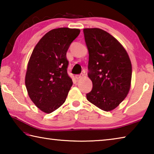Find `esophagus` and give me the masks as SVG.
I'll return each instance as SVG.
<instances>
[{"label":"esophagus","mask_w":154,"mask_h":154,"mask_svg":"<svg viewBox=\"0 0 154 154\" xmlns=\"http://www.w3.org/2000/svg\"><path fill=\"white\" fill-rule=\"evenodd\" d=\"M83 74H80V75H75V79H81V78L83 77Z\"/></svg>","instance_id":"obj_1"}]
</instances>
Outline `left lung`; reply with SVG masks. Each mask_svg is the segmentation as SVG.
<instances>
[{
  "label": "left lung",
  "instance_id": "obj_1",
  "mask_svg": "<svg viewBox=\"0 0 154 154\" xmlns=\"http://www.w3.org/2000/svg\"><path fill=\"white\" fill-rule=\"evenodd\" d=\"M83 34L89 52L88 75L93 85L87 99L103 111H112L130 91L131 61L122 44L106 31L84 28Z\"/></svg>",
  "mask_w": 154,
  "mask_h": 154
}]
</instances>
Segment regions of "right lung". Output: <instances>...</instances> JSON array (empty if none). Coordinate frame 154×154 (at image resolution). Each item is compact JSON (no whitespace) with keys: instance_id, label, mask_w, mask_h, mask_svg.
I'll return each instance as SVG.
<instances>
[{"instance_id":"1","label":"right lung","mask_w":154,"mask_h":154,"mask_svg":"<svg viewBox=\"0 0 154 154\" xmlns=\"http://www.w3.org/2000/svg\"><path fill=\"white\" fill-rule=\"evenodd\" d=\"M79 29L59 28L46 33L34 48L28 61L25 84L31 100L50 113L66 100L72 81L67 73L66 52Z\"/></svg>"}]
</instances>
